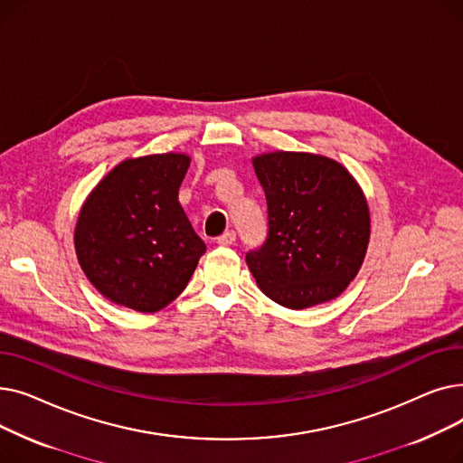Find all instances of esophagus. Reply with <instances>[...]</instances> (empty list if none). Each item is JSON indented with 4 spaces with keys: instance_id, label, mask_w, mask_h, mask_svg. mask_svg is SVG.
Returning a JSON list of instances; mask_svg holds the SVG:
<instances>
[{
    "instance_id": "obj_1",
    "label": "esophagus",
    "mask_w": 463,
    "mask_h": 463,
    "mask_svg": "<svg viewBox=\"0 0 463 463\" xmlns=\"http://www.w3.org/2000/svg\"><path fill=\"white\" fill-rule=\"evenodd\" d=\"M236 240V234H234V231H227V232H223L222 236H217V246H231L232 241Z\"/></svg>"
}]
</instances>
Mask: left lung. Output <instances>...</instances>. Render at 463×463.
Masks as SVG:
<instances>
[{"instance_id":"1","label":"left lung","mask_w":463,"mask_h":463,"mask_svg":"<svg viewBox=\"0 0 463 463\" xmlns=\"http://www.w3.org/2000/svg\"><path fill=\"white\" fill-rule=\"evenodd\" d=\"M251 163L269 208L266 241L246 255L259 288L288 309L337 298L370 244L362 187L342 163L319 154L278 150Z\"/></svg>"}]
</instances>
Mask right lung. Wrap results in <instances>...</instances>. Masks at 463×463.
Listing matches in <instances>:
<instances>
[{"mask_svg": "<svg viewBox=\"0 0 463 463\" xmlns=\"http://www.w3.org/2000/svg\"><path fill=\"white\" fill-rule=\"evenodd\" d=\"M189 163L180 152L129 157L86 197L75 251L84 276L109 302L154 313L189 283L206 251L178 201Z\"/></svg>", "mask_w": 463, "mask_h": 463, "instance_id": "obj_1", "label": "right lung"}]
</instances>
